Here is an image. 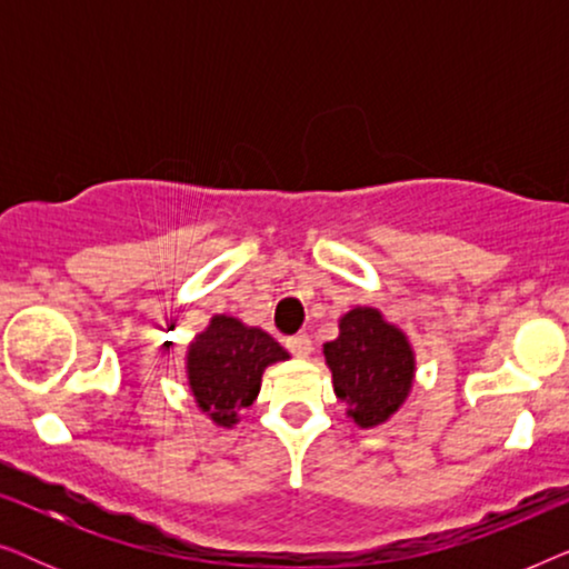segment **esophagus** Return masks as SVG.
<instances>
[{
    "mask_svg": "<svg viewBox=\"0 0 569 569\" xmlns=\"http://www.w3.org/2000/svg\"><path fill=\"white\" fill-rule=\"evenodd\" d=\"M284 345L295 357H308L310 352H313V341H310L308 333H295V337L287 339Z\"/></svg>",
    "mask_w": 569,
    "mask_h": 569,
    "instance_id": "esophagus-1",
    "label": "esophagus"
}]
</instances>
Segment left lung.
Instances as JSON below:
<instances>
[{"label": "left lung", "mask_w": 569, "mask_h": 569, "mask_svg": "<svg viewBox=\"0 0 569 569\" xmlns=\"http://www.w3.org/2000/svg\"><path fill=\"white\" fill-rule=\"evenodd\" d=\"M323 355L333 391L365 430L388 422L415 383V352L407 333L376 308H352L341 316L339 337L326 341Z\"/></svg>", "instance_id": "left-lung-1"}]
</instances>
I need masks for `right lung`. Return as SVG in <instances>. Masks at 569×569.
I'll return each instance as SVG.
<instances>
[{
	"label": "right lung",
	"mask_w": 569,
	"mask_h": 569,
	"mask_svg": "<svg viewBox=\"0 0 569 569\" xmlns=\"http://www.w3.org/2000/svg\"><path fill=\"white\" fill-rule=\"evenodd\" d=\"M287 357V349L267 331L232 316H214L186 355V376L197 407L214 425H238V411L251 407L261 391L263 370Z\"/></svg>",
	"instance_id": "right-lung-1"
}]
</instances>
